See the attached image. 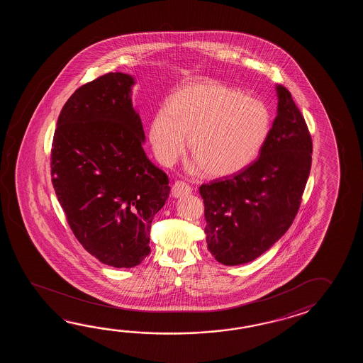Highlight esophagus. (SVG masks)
Here are the masks:
<instances>
[{
  "instance_id": "34e87169",
  "label": "esophagus",
  "mask_w": 363,
  "mask_h": 363,
  "mask_svg": "<svg viewBox=\"0 0 363 363\" xmlns=\"http://www.w3.org/2000/svg\"><path fill=\"white\" fill-rule=\"evenodd\" d=\"M192 192V188L189 186V184H186L185 182L178 180L175 182L172 186H171V193L174 197H182V196H186L189 193Z\"/></svg>"
}]
</instances>
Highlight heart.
I'll list each match as a JSON object with an SVG mask.
<instances>
[{
    "mask_svg": "<svg viewBox=\"0 0 363 363\" xmlns=\"http://www.w3.org/2000/svg\"><path fill=\"white\" fill-rule=\"evenodd\" d=\"M270 131L264 102L216 80H199L183 86L167 108L158 111L149 139L158 161L169 166L183 155L188 135L192 170L225 177L255 161Z\"/></svg>",
    "mask_w": 363,
    "mask_h": 363,
    "instance_id": "heart-1",
    "label": "heart"
}]
</instances>
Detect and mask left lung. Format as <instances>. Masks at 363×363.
I'll return each instance as SVG.
<instances>
[{"label": "left lung", "instance_id": "8db88e82", "mask_svg": "<svg viewBox=\"0 0 363 363\" xmlns=\"http://www.w3.org/2000/svg\"><path fill=\"white\" fill-rule=\"evenodd\" d=\"M278 116L259 157L200 186L206 242L218 262H250L294 223L311 169L313 141L292 94L278 85Z\"/></svg>", "mask_w": 363, "mask_h": 363}]
</instances>
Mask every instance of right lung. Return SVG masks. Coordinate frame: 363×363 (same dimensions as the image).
Masks as SVG:
<instances>
[{"instance_id":"obj_1","label":"right lung","mask_w":363,"mask_h":363,"mask_svg":"<svg viewBox=\"0 0 363 363\" xmlns=\"http://www.w3.org/2000/svg\"><path fill=\"white\" fill-rule=\"evenodd\" d=\"M133 79L108 72L82 85L63 105L50 174L71 231L88 253L133 267L150 253V227L169 197L166 172L149 161Z\"/></svg>"}]
</instances>
